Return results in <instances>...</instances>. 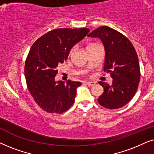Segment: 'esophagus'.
<instances>
[{
	"label": "esophagus",
	"instance_id": "34e87169",
	"mask_svg": "<svg viewBox=\"0 0 154 154\" xmlns=\"http://www.w3.org/2000/svg\"><path fill=\"white\" fill-rule=\"evenodd\" d=\"M86 84L89 87H94L96 85V83L94 82H86Z\"/></svg>",
	"mask_w": 154,
	"mask_h": 154
}]
</instances>
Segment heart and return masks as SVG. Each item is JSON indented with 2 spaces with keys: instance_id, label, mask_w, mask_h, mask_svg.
I'll return each instance as SVG.
<instances>
[{
  "instance_id": "obj_1",
  "label": "heart",
  "mask_w": 154,
  "mask_h": 154,
  "mask_svg": "<svg viewBox=\"0 0 154 154\" xmlns=\"http://www.w3.org/2000/svg\"><path fill=\"white\" fill-rule=\"evenodd\" d=\"M96 45H97L96 44H89L87 46V48H89V47H91V46H96ZM72 49H71L70 51H69V55H70L71 53H72Z\"/></svg>"
}]
</instances>
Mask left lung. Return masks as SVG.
<instances>
[{"mask_svg":"<svg viewBox=\"0 0 154 154\" xmlns=\"http://www.w3.org/2000/svg\"><path fill=\"white\" fill-rule=\"evenodd\" d=\"M99 38L106 51L103 70L110 72L112 83L99 82L104 91L98 98L100 105L117 109L128 103L134 96L140 79V67L137 52L130 41L118 31L102 26L88 34Z\"/></svg>","mask_w":154,"mask_h":154,"instance_id":"obj_1","label":"left lung"}]
</instances>
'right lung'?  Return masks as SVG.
I'll return each mask as SVG.
<instances>
[{
  "instance_id": "right-lung-1",
  "label": "right lung",
  "mask_w": 154,
  "mask_h": 154,
  "mask_svg": "<svg viewBox=\"0 0 154 154\" xmlns=\"http://www.w3.org/2000/svg\"><path fill=\"white\" fill-rule=\"evenodd\" d=\"M89 32L88 28L49 31L31 47L24 65L26 86L36 104L50 113L61 114L72 106L79 82H56L57 67L63 63L74 45Z\"/></svg>"
}]
</instances>
